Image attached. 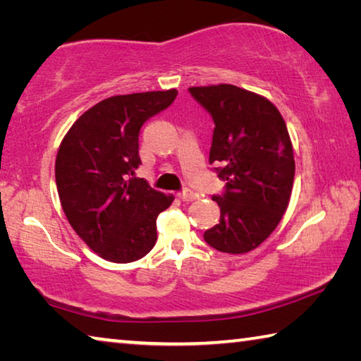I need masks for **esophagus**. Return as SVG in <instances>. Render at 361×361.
Segmentation results:
<instances>
[{
	"label": "esophagus",
	"mask_w": 361,
	"mask_h": 361,
	"mask_svg": "<svg viewBox=\"0 0 361 361\" xmlns=\"http://www.w3.org/2000/svg\"><path fill=\"white\" fill-rule=\"evenodd\" d=\"M180 199L183 200V202H192V200L197 199V194L191 191V189H185V191L180 194Z\"/></svg>",
	"instance_id": "34e87169"
}]
</instances>
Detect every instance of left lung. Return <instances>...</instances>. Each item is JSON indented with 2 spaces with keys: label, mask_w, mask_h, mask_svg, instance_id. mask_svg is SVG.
<instances>
[{
  "label": "left lung",
  "mask_w": 361,
  "mask_h": 361,
  "mask_svg": "<svg viewBox=\"0 0 361 361\" xmlns=\"http://www.w3.org/2000/svg\"><path fill=\"white\" fill-rule=\"evenodd\" d=\"M215 121L210 164H221L226 192L215 195L219 223L204 239L218 252L248 253L277 228L290 204L295 152L272 102L232 84L189 87Z\"/></svg>",
  "instance_id": "8db88e82"
}]
</instances>
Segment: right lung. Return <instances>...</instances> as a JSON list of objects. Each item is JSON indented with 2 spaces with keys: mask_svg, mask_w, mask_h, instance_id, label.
Returning <instances> with one entry per match:
<instances>
[{
  "mask_svg": "<svg viewBox=\"0 0 361 361\" xmlns=\"http://www.w3.org/2000/svg\"><path fill=\"white\" fill-rule=\"evenodd\" d=\"M176 89L114 95L79 116L59 146L56 183L66 219L90 250L111 262H132L151 252L157 215L172 194L135 178L138 135Z\"/></svg>",
  "mask_w": 361,
  "mask_h": 361,
  "instance_id": "add662e5",
  "label": "right lung"
}]
</instances>
